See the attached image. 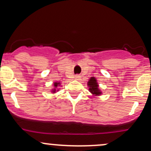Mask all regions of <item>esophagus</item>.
<instances>
[{"label": "esophagus", "instance_id": "34e87169", "mask_svg": "<svg viewBox=\"0 0 151 151\" xmlns=\"http://www.w3.org/2000/svg\"><path fill=\"white\" fill-rule=\"evenodd\" d=\"M80 76H79V75H76L75 76V78H76V79H77V80H79V79H80Z\"/></svg>", "mask_w": 151, "mask_h": 151}]
</instances>
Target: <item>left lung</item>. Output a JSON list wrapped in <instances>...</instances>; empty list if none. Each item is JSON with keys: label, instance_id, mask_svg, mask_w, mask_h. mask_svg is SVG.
<instances>
[{"label": "left lung", "instance_id": "8db88e82", "mask_svg": "<svg viewBox=\"0 0 151 151\" xmlns=\"http://www.w3.org/2000/svg\"><path fill=\"white\" fill-rule=\"evenodd\" d=\"M88 85L90 86V91L92 93H93V94L99 95L101 93V92H100L99 90L98 89L97 82H96V79H95L94 77H91V79H89V82H88Z\"/></svg>", "mask_w": 151, "mask_h": 151}]
</instances>
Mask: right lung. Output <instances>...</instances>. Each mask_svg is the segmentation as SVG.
<instances>
[{
  "label": "right lung",
  "mask_w": 151,
  "mask_h": 151,
  "mask_svg": "<svg viewBox=\"0 0 151 151\" xmlns=\"http://www.w3.org/2000/svg\"><path fill=\"white\" fill-rule=\"evenodd\" d=\"M55 84V87H57V86H58V85L59 84V83H56V82H55V84Z\"/></svg>",
  "instance_id": "obj_1"
}]
</instances>
